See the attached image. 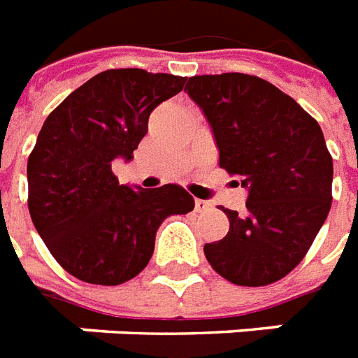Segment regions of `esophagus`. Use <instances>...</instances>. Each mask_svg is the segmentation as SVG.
Segmentation results:
<instances>
[{"label": "esophagus", "mask_w": 358, "mask_h": 358, "mask_svg": "<svg viewBox=\"0 0 358 358\" xmlns=\"http://www.w3.org/2000/svg\"><path fill=\"white\" fill-rule=\"evenodd\" d=\"M212 204L208 201H203V199H195V212H204V210H210Z\"/></svg>", "instance_id": "obj_1"}]
</instances>
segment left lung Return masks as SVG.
Masks as SVG:
<instances>
[{
    "mask_svg": "<svg viewBox=\"0 0 358 358\" xmlns=\"http://www.w3.org/2000/svg\"><path fill=\"white\" fill-rule=\"evenodd\" d=\"M185 92L212 127L220 167L248 187L245 215L222 208L229 233L204 244V255L236 285L278 282L304 259L331 210L332 157L323 131L259 76H191Z\"/></svg>",
    "mask_w": 358,
    "mask_h": 358,
    "instance_id": "8db88e82",
    "label": "left lung"
}]
</instances>
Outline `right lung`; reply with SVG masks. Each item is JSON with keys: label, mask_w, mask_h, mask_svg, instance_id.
<instances>
[{"label": "right lung", "mask_w": 358, "mask_h": 358, "mask_svg": "<svg viewBox=\"0 0 358 358\" xmlns=\"http://www.w3.org/2000/svg\"><path fill=\"white\" fill-rule=\"evenodd\" d=\"M185 76L108 69L76 88L43 124L27 159V206L37 233L71 276L120 285L143 272L169 215L195 206L176 184L120 185L113 161L133 159L155 106Z\"/></svg>", "instance_id": "1"}]
</instances>
